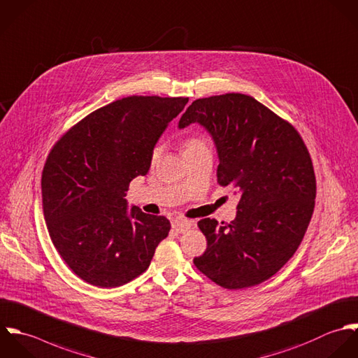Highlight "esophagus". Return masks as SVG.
<instances>
[{
	"instance_id": "esophagus-1",
	"label": "esophagus",
	"mask_w": 358,
	"mask_h": 358,
	"mask_svg": "<svg viewBox=\"0 0 358 358\" xmlns=\"http://www.w3.org/2000/svg\"><path fill=\"white\" fill-rule=\"evenodd\" d=\"M193 225V221H187V220H176L172 222V229L179 232V234H183L186 231H189Z\"/></svg>"
}]
</instances>
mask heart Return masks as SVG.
I'll return each mask as SVG.
<instances>
[{"label": "heart", "mask_w": 358, "mask_h": 358, "mask_svg": "<svg viewBox=\"0 0 358 358\" xmlns=\"http://www.w3.org/2000/svg\"><path fill=\"white\" fill-rule=\"evenodd\" d=\"M200 150H210V143H208L206 136L193 134V136L186 137L182 141V152H183V155H189V154L197 152ZM158 155H159V148L157 147V148H154V151L151 154V164L157 162Z\"/></svg>", "instance_id": "heart-1"}]
</instances>
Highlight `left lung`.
<instances>
[{
    "label": "left lung",
    "mask_w": 358,
    "mask_h": 358,
    "mask_svg": "<svg viewBox=\"0 0 358 358\" xmlns=\"http://www.w3.org/2000/svg\"><path fill=\"white\" fill-rule=\"evenodd\" d=\"M194 122L211 133L218 183L236 189L238 203L231 224L199 221L207 250L193 262L225 289L259 285L293 257L311 221L317 180L310 152L292 123L251 96L199 99L179 127Z\"/></svg>",
    "instance_id": "1"
}]
</instances>
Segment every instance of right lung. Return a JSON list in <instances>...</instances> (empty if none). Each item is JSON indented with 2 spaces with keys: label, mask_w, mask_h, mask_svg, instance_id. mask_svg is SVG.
I'll return each instance as SVG.
<instances>
[{
  "label": "right lung",
  "mask_w": 358,
  "mask_h": 358,
  "mask_svg": "<svg viewBox=\"0 0 358 358\" xmlns=\"http://www.w3.org/2000/svg\"><path fill=\"white\" fill-rule=\"evenodd\" d=\"M187 97L130 96L96 110L51 148L41 175L43 211L68 266L99 287L122 286L150 265L171 224L124 199L144 176L168 123Z\"/></svg>",
  "instance_id": "right-lung-1"
}]
</instances>
